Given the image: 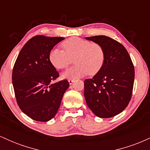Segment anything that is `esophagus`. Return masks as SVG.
<instances>
[{"label": "esophagus", "instance_id": "34e87169", "mask_svg": "<svg viewBox=\"0 0 150 150\" xmlns=\"http://www.w3.org/2000/svg\"><path fill=\"white\" fill-rule=\"evenodd\" d=\"M74 81H75V80H74V79H72V78H70V79H69V80H68V82H69L70 85H72V84H73L74 82Z\"/></svg>", "mask_w": 150, "mask_h": 150}]
</instances>
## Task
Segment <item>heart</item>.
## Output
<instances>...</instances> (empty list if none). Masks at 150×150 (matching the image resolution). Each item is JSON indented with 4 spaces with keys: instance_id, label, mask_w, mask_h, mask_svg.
<instances>
[{
    "instance_id": "b5f03b06",
    "label": "heart",
    "mask_w": 150,
    "mask_h": 150,
    "mask_svg": "<svg viewBox=\"0 0 150 150\" xmlns=\"http://www.w3.org/2000/svg\"><path fill=\"white\" fill-rule=\"evenodd\" d=\"M65 51L53 49L50 52L49 60L57 69L67 68L75 61L76 65L64 72V78L76 79L87 73L94 75L100 70L104 62V50L100 44L72 37L62 43Z\"/></svg>"
}]
</instances>
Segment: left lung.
Segmentation results:
<instances>
[{"label":"left lung","mask_w":150,"mask_h":150,"mask_svg":"<svg viewBox=\"0 0 150 150\" xmlns=\"http://www.w3.org/2000/svg\"><path fill=\"white\" fill-rule=\"evenodd\" d=\"M104 50V64L92 78L84 82L86 103L96 116L111 118L127 107L132 94L135 69L125 48L104 35L86 37Z\"/></svg>","instance_id":"1"}]
</instances>
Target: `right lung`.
Segmentation results:
<instances>
[{"label": "right lung", "mask_w": 150, "mask_h": 150, "mask_svg": "<svg viewBox=\"0 0 150 150\" xmlns=\"http://www.w3.org/2000/svg\"><path fill=\"white\" fill-rule=\"evenodd\" d=\"M63 37L37 35L30 39L19 53L12 80L17 103L32 119L49 121L56 116L69 87L67 80L52 83L59 73L49 60L53 46Z\"/></svg>", "instance_id": "obj_1"}]
</instances>
